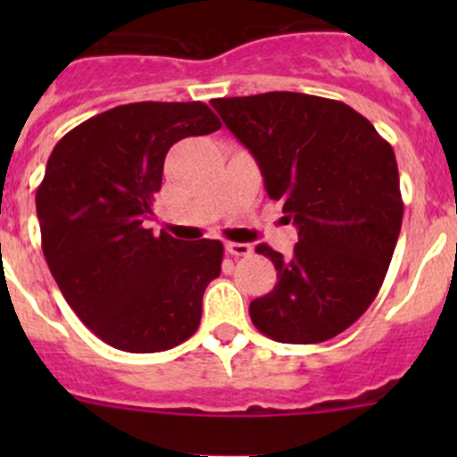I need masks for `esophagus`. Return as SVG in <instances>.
<instances>
[{
  "label": "esophagus",
  "mask_w": 457,
  "mask_h": 457,
  "mask_svg": "<svg viewBox=\"0 0 457 457\" xmlns=\"http://www.w3.org/2000/svg\"><path fill=\"white\" fill-rule=\"evenodd\" d=\"M225 250H228V254L232 256H250L252 254V245H247V243H225Z\"/></svg>",
  "instance_id": "34e87169"
}]
</instances>
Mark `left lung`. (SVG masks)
<instances>
[{
    "instance_id": "8db88e82",
    "label": "left lung",
    "mask_w": 457,
    "mask_h": 457,
    "mask_svg": "<svg viewBox=\"0 0 457 457\" xmlns=\"http://www.w3.org/2000/svg\"><path fill=\"white\" fill-rule=\"evenodd\" d=\"M254 154L270 199L298 228L292 258L261 243L276 285L250 305L267 338L314 345L352 327L378 296L403 225L394 147L343 101L303 92L212 99Z\"/></svg>"
}]
</instances>
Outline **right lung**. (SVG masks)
<instances>
[{"instance_id":"add662e5","label":"right lung","mask_w":457,"mask_h":457,"mask_svg":"<svg viewBox=\"0 0 457 457\" xmlns=\"http://www.w3.org/2000/svg\"><path fill=\"white\" fill-rule=\"evenodd\" d=\"M201 101L117 105L54 145L37 187L41 250L63 298L110 347L165 352L201 322L223 243L177 241L145 228L170 147L219 130Z\"/></svg>"}]
</instances>
